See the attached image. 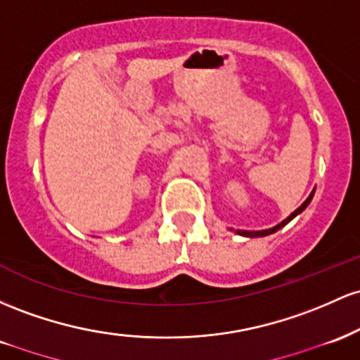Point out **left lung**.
Segmentation results:
<instances>
[{"instance_id":"1","label":"left lung","mask_w":360,"mask_h":360,"mask_svg":"<svg viewBox=\"0 0 360 360\" xmlns=\"http://www.w3.org/2000/svg\"><path fill=\"white\" fill-rule=\"evenodd\" d=\"M313 195H314V191L309 193V197H308V199H306L304 202H302V204L300 205V207L296 209V211H294L292 214H290L289 217H285V219L282 221L281 224L274 226V228H270V229H264V231H241V229H236V231H234V233L241 234V236H246V238H260V236H267V234H272V233H276V231H278V229H281V228H284V226L288 224L289 221H292L294 217L297 216V214H301L302 211H304V209L308 207V204H309V202H311V199H313Z\"/></svg>"}]
</instances>
